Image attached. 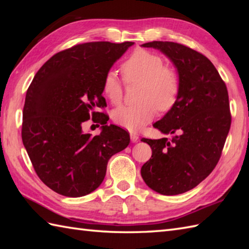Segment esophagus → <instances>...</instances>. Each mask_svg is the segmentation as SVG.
Segmentation results:
<instances>
[{
    "mask_svg": "<svg viewBox=\"0 0 249 249\" xmlns=\"http://www.w3.org/2000/svg\"><path fill=\"white\" fill-rule=\"evenodd\" d=\"M130 140L131 142H137L139 140V136L136 133H130Z\"/></svg>",
    "mask_w": 249,
    "mask_h": 249,
    "instance_id": "1",
    "label": "esophagus"
}]
</instances>
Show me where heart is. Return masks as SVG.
<instances>
[{
    "mask_svg": "<svg viewBox=\"0 0 249 249\" xmlns=\"http://www.w3.org/2000/svg\"><path fill=\"white\" fill-rule=\"evenodd\" d=\"M121 71L127 84L139 83V104L120 106L113 110L115 124L128 130H138L154 119L157 109L168 112L176 104L181 92L178 71L166 65L162 57L145 49H136L123 64ZM103 93L113 105L123 99V82L114 71H108L103 80Z\"/></svg>",
    "mask_w": 249,
    "mask_h": 249,
    "instance_id": "obj_1",
    "label": "heart"
}]
</instances>
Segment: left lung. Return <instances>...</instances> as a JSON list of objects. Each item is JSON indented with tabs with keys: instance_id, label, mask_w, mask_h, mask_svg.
I'll list each match as a JSON object with an SVG mask.
<instances>
[{
	"instance_id": "left-lung-1",
	"label": "left lung",
	"mask_w": 249,
	"mask_h": 249,
	"mask_svg": "<svg viewBox=\"0 0 249 249\" xmlns=\"http://www.w3.org/2000/svg\"><path fill=\"white\" fill-rule=\"evenodd\" d=\"M160 50L178 68L181 92L176 106L153 125L168 138L147 139L152 156L141 168L145 184L161 195L186 193L217 165L231 125L228 91L208 57L173 41L142 45Z\"/></svg>"
}]
</instances>
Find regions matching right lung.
Listing matches in <instances>:
<instances>
[{"label": "right lung", "mask_w": 249, "mask_h": 249, "mask_svg": "<svg viewBox=\"0 0 249 249\" xmlns=\"http://www.w3.org/2000/svg\"><path fill=\"white\" fill-rule=\"evenodd\" d=\"M133 41H92L57 52L36 72L26 91L22 142L37 176L53 192L82 197L104 181L110 157L127 147L130 137L109 116L103 80ZM92 116L97 136L81 125ZM99 126V125H98Z\"/></svg>", "instance_id": "obj_1"}]
</instances>
